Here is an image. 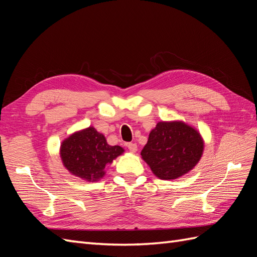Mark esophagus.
Listing matches in <instances>:
<instances>
[{
    "label": "esophagus",
    "mask_w": 257,
    "mask_h": 257,
    "mask_svg": "<svg viewBox=\"0 0 257 257\" xmlns=\"http://www.w3.org/2000/svg\"><path fill=\"white\" fill-rule=\"evenodd\" d=\"M127 148H128V150H130L132 153H135V152L137 151V145L134 144V143H130V144L127 145Z\"/></svg>",
    "instance_id": "34e87169"
}]
</instances>
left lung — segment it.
Masks as SVG:
<instances>
[{
    "label": "left lung",
    "instance_id": "8db88e82",
    "mask_svg": "<svg viewBox=\"0 0 257 257\" xmlns=\"http://www.w3.org/2000/svg\"><path fill=\"white\" fill-rule=\"evenodd\" d=\"M204 148L197 128L181 120L160 121L151 130L141 155L155 177L174 180L198 164Z\"/></svg>",
    "mask_w": 257,
    "mask_h": 257
}]
</instances>
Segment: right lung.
Instances as JSON below:
<instances>
[{
  "label": "right lung",
  "mask_w": 257,
  "mask_h": 257,
  "mask_svg": "<svg viewBox=\"0 0 257 257\" xmlns=\"http://www.w3.org/2000/svg\"><path fill=\"white\" fill-rule=\"evenodd\" d=\"M123 152L122 147L108 145L106 137L93 126L74 132L60 146L63 166L88 182L99 181L106 175L107 166Z\"/></svg>",
  "instance_id": "1"
}]
</instances>
